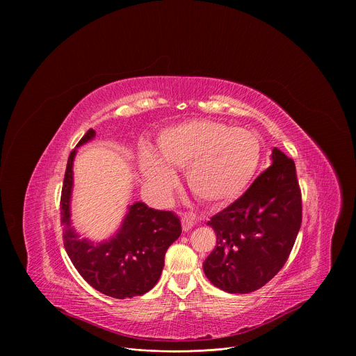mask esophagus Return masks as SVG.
<instances>
[{
  "instance_id": "34e87169",
  "label": "esophagus",
  "mask_w": 356,
  "mask_h": 356,
  "mask_svg": "<svg viewBox=\"0 0 356 356\" xmlns=\"http://www.w3.org/2000/svg\"><path fill=\"white\" fill-rule=\"evenodd\" d=\"M195 221H197V218H195V216L193 213L183 214V217H181V228H183V231L186 232V231L191 229V227L195 224Z\"/></svg>"
}]
</instances>
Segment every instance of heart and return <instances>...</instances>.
<instances>
[{"label": "heart", "mask_w": 356, "mask_h": 356, "mask_svg": "<svg viewBox=\"0 0 356 356\" xmlns=\"http://www.w3.org/2000/svg\"><path fill=\"white\" fill-rule=\"evenodd\" d=\"M156 154L146 149L139 159L152 190L166 194L175 183L170 168H179L198 200L221 204L236 197L255 173L261 142L252 131L194 120L166 128L158 138Z\"/></svg>", "instance_id": "obj_1"}]
</instances>
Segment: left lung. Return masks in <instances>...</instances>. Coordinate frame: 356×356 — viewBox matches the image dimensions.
<instances>
[{
	"label": "left lung",
	"instance_id": "left-lung-1",
	"mask_svg": "<svg viewBox=\"0 0 356 356\" xmlns=\"http://www.w3.org/2000/svg\"><path fill=\"white\" fill-rule=\"evenodd\" d=\"M207 225L217 235L216 248L202 264L209 280L239 294L265 286L286 264L301 225L293 159L273 147L272 165Z\"/></svg>",
	"mask_w": 356,
	"mask_h": 356
}]
</instances>
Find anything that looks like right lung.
<instances>
[{
  "label": "right lung",
  "mask_w": 356,
  "mask_h": 356,
  "mask_svg": "<svg viewBox=\"0 0 356 356\" xmlns=\"http://www.w3.org/2000/svg\"><path fill=\"white\" fill-rule=\"evenodd\" d=\"M94 136L95 131L88 129L77 146ZM74 156L76 149L70 152L60 197L63 243L72 264L91 287L106 296L131 298L147 293L162 275L168 248L181 234L180 220L172 211L149 209L138 201L129 206L111 239L97 243L80 239L70 221Z\"/></svg>",
  "instance_id": "1"
}]
</instances>
